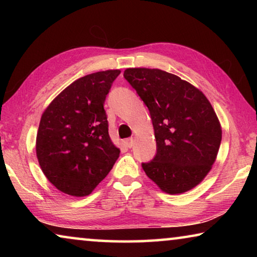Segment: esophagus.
I'll list each match as a JSON object with an SVG mask.
<instances>
[{"instance_id":"1","label":"esophagus","mask_w":257,"mask_h":257,"mask_svg":"<svg viewBox=\"0 0 257 257\" xmlns=\"http://www.w3.org/2000/svg\"><path fill=\"white\" fill-rule=\"evenodd\" d=\"M134 144H135V142H134L133 138H127L124 141V145L127 146V147H129V149H132V147L134 146Z\"/></svg>"}]
</instances>
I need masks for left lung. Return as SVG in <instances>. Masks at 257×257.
Segmentation results:
<instances>
[{"mask_svg": "<svg viewBox=\"0 0 257 257\" xmlns=\"http://www.w3.org/2000/svg\"><path fill=\"white\" fill-rule=\"evenodd\" d=\"M123 77L149 107L156 155L143 163L164 193H186L212 169L222 129L205 95L180 77L160 69L129 68Z\"/></svg>", "mask_w": 257, "mask_h": 257, "instance_id": "1", "label": "left lung"}]
</instances>
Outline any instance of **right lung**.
<instances>
[{"mask_svg":"<svg viewBox=\"0 0 257 257\" xmlns=\"http://www.w3.org/2000/svg\"><path fill=\"white\" fill-rule=\"evenodd\" d=\"M120 72L98 71L79 78L42 114L36 137L38 163L64 194L89 195L119 158L120 150L108 135L104 102Z\"/></svg>","mask_w":257,"mask_h":257,"instance_id":"1","label":"right lung"}]
</instances>
